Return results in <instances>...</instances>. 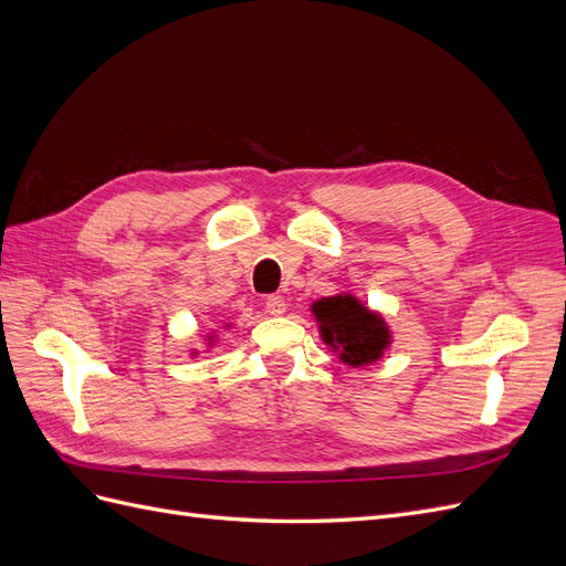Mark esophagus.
Wrapping results in <instances>:
<instances>
[{
    "label": "esophagus",
    "mask_w": 566,
    "mask_h": 566,
    "mask_svg": "<svg viewBox=\"0 0 566 566\" xmlns=\"http://www.w3.org/2000/svg\"><path fill=\"white\" fill-rule=\"evenodd\" d=\"M264 304H266V312L271 316H281L285 312V300L281 295H269Z\"/></svg>",
    "instance_id": "esophagus-1"
}]
</instances>
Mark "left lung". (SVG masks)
Instances as JSON below:
<instances>
[{
  "mask_svg": "<svg viewBox=\"0 0 566 566\" xmlns=\"http://www.w3.org/2000/svg\"><path fill=\"white\" fill-rule=\"evenodd\" d=\"M312 314L318 323L321 339L339 356L342 364L352 368L380 361L391 345V331L382 314L368 310L349 293L316 300Z\"/></svg>",
  "mask_w": 566,
  "mask_h": 566,
  "instance_id": "obj_1",
  "label": "left lung"
}]
</instances>
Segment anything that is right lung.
Segmentation results:
<instances>
[{
  "label": "right lung",
  "mask_w": 566,
  "mask_h": 566,
  "mask_svg": "<svg viewBox=\"0 0 566 566\" xmlns=\"http://www.w3.org/2000/svg\"><path fill=\"white\" fill-rule=\"evenodd\" d=\"M214 345V335H210V342H208V347H212ZM198 352H193V356H196Z\"/></svg>",
  "instance_id": "1"
}]
</instances>
